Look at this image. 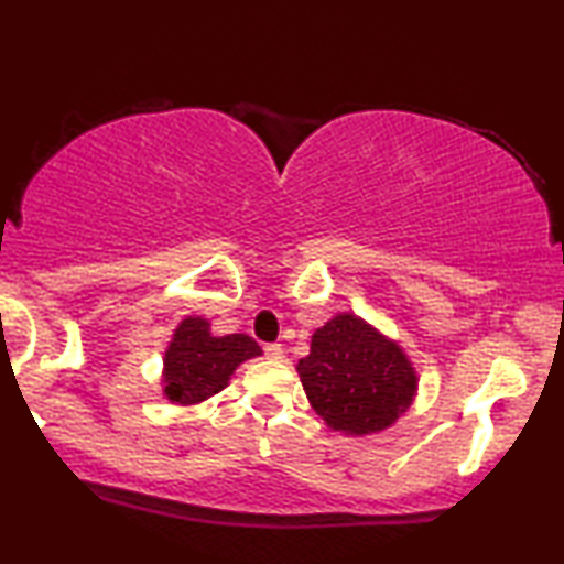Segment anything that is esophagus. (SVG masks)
<instances>
[{
    "label": "esophagus",
    "mask_w": 564,
    "mask_h": 564,
    "mask_svg": "<svg viewBox=\"0 0 564 564\" xmlns=\"http://www.w3.org/2000/svg\"><path fill=\"white\" fill-rule=\"evenodd\" d=\"M265 355L271 360H283V347L279 345V343H273V345H265Z\"/></svg>",
    "instance_id": "1"
}]
</instances>
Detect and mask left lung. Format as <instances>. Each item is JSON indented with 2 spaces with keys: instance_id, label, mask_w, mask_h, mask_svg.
Instances as JSON below:
<instances>
[{
  "instance_id": "1",
  "label": "left lung",
  "mask_w": 564,
  "mask_h": 564,
  "mask_svg": "<svg viewBox=\"0 0 564 564\" xmlns=\"http://www.w3.org/2000/svg\"><path fill=\"white\" fill-rule=\"evenodd\" d=\"M296 370L316 414L352 437L391 426L416 393V372L401 347L355 314L316 329Z\"/></svg>"
}]
</instances>
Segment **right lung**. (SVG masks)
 Masks as SVG:
<instances>
[{
  "label": "right lung",
  "instance_id": "add662e5",
  "mask_svg": "<svg viewBox=\"0 0 564 564\" xmlns=\"http://www.w3.org/2000/svg\"><path fill=\"white\" fill-rule=\"evenodd\" d=\"M260 352L263 350L252 337H214L209 322L202 316H188L178 324L173 343L165 350L163 391L181 406L199 403L227 386L237 365L258 358Z\"/></svg>",
  "mask_w": 564,
  "mask_h": 564
}]
</instances>
